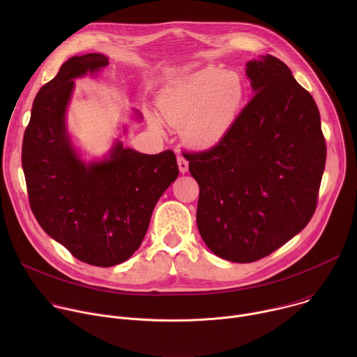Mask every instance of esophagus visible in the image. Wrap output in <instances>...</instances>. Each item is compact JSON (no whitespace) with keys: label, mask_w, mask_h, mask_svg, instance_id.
Listing matches in <instances>:
<instances>
[{"label":"esophagus","mask_w":357,"mask_h":357,"mask_svg":"<svg viewBox=\"0 0 357 357\" xmlns=\"http://www.w3.org/2000/svg\"><path fill=\"white\" fill-rule=\"evenodd\" d=\"M178 167H179V171L182 172V174H185V172H188V168H189V162L185 160V157H182L181 154L178 155Z\"/></svg>","instance_id":"esophagus-1"}]
</instances>
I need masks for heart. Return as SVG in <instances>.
I'll return each mask as SVG.
<instances>
[{
  "mask_svg": "<svg viewBox=\"0 0 357 357\" xmlns=\"http://www.w3.org/2000/svg\"><path fill=\"white\" fill-rule=\"evenodd\" d=\"M243 96L236 73L205 66L175 80L160 97L158 110L169 124L182 127L188 144L209 148L229 131Z\"/></svg>",
  "mask_w": 357,
  "mask_h": 357,
  "instance_id": "1",
  "label": "heart"
}]
</instances>
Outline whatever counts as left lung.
Wrapping results in <instances>:
<instances>
[{
	"mask_svg": "<svg viewBox=\"0 0 357 357\" xmlns=\"http://www.w3.org/2000/svg\"><path fill=\"white\" fill-rule=\"evenodd\" d=\"M252 98L211 149L186 152L199 185L196 223L220 259L252 263L307 226L326 145L318 106L280 59L250 61Z\"/></svg>",
	"mask_w": 357,
	"mask_h": 357,
	"instance_id": "1",
	"label": "left lung"
}]
</instances>
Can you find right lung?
Listing matches in <instances>:
<instances>
[{"instance_id": "add662e5", "label": "right lung", "mask_w": 357, "mask_h": 357, "mask_svg": "<svg viewBox=\"0 0 357 357\" xmlns=\"http://www.w3.org/2000/svg\"><path fill=\"white\" fill-rule=\"evenodd\" d=\"M107 65L101 54L68 59L38 91L22 141L33 216L73 257L97 267L132 256L158 199L179 175L171 149L146 155L117 141L100 162L84 164L76 154L65 124L73 80Z\"/></svg>"}]
</instances>
